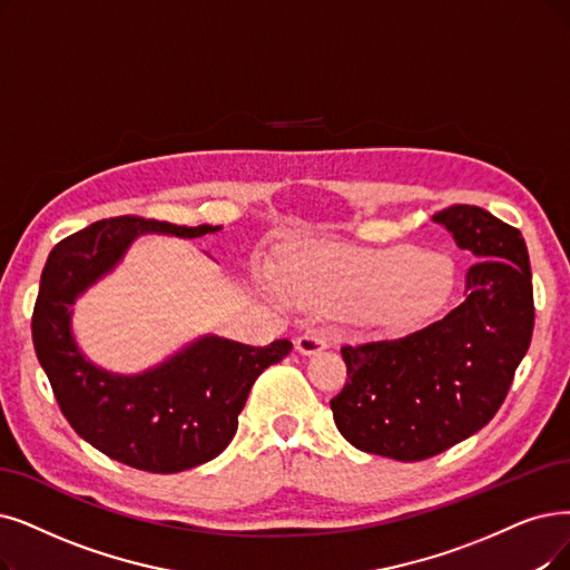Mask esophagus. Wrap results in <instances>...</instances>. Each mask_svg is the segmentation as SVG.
I'll return each instance as SVG.
<instances>
[{"mask_svg":"<svg viewBox=\"0 0 570 570\" xmlns=\"http://www.w3.org/2000/svg\"><path fill=\"white\" fill-rule=\"evenodd\" d=\"M294 346H297V351L302 355H315L330 346V338L323 332H306L297 341H294Z\"/></svg>","mask_w":570,"mask_h":570,"instance_id":"obj_1","label":"esophagus"}]
</instances>
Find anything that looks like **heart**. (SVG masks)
Returning a JSON list of instances; mask_svg holds the SVG:
<instances>
[{"instance_id": "heart-1", "label": "heart", "mask_w": 570, "mask_h": 570, "mask_svg": "<svg viewBox=\"0 0 570 570\" xmlns=\"http://www.w3.org/2000/svg\"><path fill=\"white\" fill-rule=\"evenodd\" d=\"M281 292L276 283H268ZM453 285V264L440 253L395 247L360 253L313 245L292 262L289 287L297 302L327 317L364 315L383 325H406L440 306Z\"/></svg>"}]
</instances>
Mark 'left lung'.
<instances>
[{
  "label": "left lung",
  "mask_w": 570,
  "mask_h": 570,
  "mask_svg": "<svg viewBox=\"0 0 570 570\" xmlns=\"http://www.w3.org/2000/svg\"><path fill=\"white\" fill-rule=\"evenodd\" d=\"M432 219L476 259L465 299L412 334L341 348L348 381L330 402L355 449L404 463L438 456L495 416L535 321L519 229L476 206H451Z\"/></svg>",
  "instance_id": "obj_1"
}]
</instances>
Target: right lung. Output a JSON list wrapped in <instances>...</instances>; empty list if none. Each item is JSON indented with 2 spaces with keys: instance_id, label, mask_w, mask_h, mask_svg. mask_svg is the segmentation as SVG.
I'll return each mask as SVG.
<instances>
[{
  "instance_id": "1",
  "label": "right lung",
  "mask_w": 570,
  "mask_h": 570,
  "mask_svg": "<svg viewBox=\"0 0 570 570\" xmlns=\"http://www.w3.org/2000/svg\"><path fill=\"white\" fill-rule=\"evenodd\" d=\"M222 226H177L145 217L100 219L60 240L41 271L32 341L60 412L79 438L130 468L170 474L208 463L229 446L249 389L292 344L257 348L200 336L142 374H111L77 348L70 306L121 262L142 234L200 238Z\"/></svg>"
}]
</instances>
